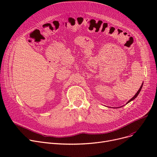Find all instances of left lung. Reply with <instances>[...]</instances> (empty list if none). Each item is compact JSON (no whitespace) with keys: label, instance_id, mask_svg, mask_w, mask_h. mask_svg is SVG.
<instances>
[{"label":"left lung","instance_id":"8db88e82","mask_svg":"<svg viewBox=\"0 0 157 157\" xmlns=\"http://www.w3.org/2000/svg\"><path fill=\"white\" fill-rule=\"evenodd\" d=\"M143 85H142V86H141V88H139V90H138V92H137V94H136V95H134V97H132V98H131V99H130V100H129V101H128V102H127V104H128V103H129V102H131V101H133V100H134V99H135V98H136V97H137V95H138V94H139V92H140V91H141V88H142V87H143ZM123 105H122V106H121V107H120V108H121V107H123ZM109 108H111V107H109Z\"/></svg>","mask_w":157,"mask_h":157}]
</instances>
